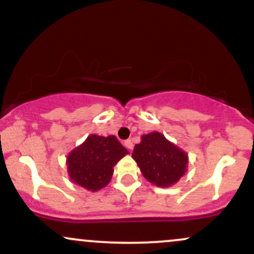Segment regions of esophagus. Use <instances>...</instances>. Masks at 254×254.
<instances>
[{
	"label": "esophagus",
	"mask_w": 254,
	"mask_h": 254,
	"mask_svg": "<svg viewBox=\"0 0 254 254\" xmlns=\"http://www.w3.org/2000/svg\"><path fill=\"white\" fill-rule=\"evenodd\" d=\"M124 145L127 148V149H130V150L133 148V143H132V141H131V139H127V141L124 142Z\"/></svg>",
	"instance_id": "1"
}]
</instances>
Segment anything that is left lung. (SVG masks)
I'll return each instance as SVG.
<instances>
[{"label": "left lung", "instance_id": "8db88e82", "mask_svg": "<svg viewBox=\"0 0 254 254\" xmlns=\"http://www.w3.org/2000/svg\"><path fill=\"white\" fill-rule=\"evenodd\" d=\"M142 174L148 182L160 188L173 185L184 176L188 165V155L171 143L160 132L142 136L132 153Z\"/></svg>", "mask_w": 254, "mask_h": 254}]
</instances>
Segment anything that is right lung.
Listing matches in <instances>:
<instances>
[{
	"mask_svg": "<svg viewBox=\"0 0 254 254\" xmlns=\"http://www.w3.org/2000/svg\"><path fill=\"white\" fill-rule=\"evenodd\" d=\"M127 154V150L117 137L90 135L69 154V176L72 183L87 190L98 191L110 183L113 166Z\"/></svg>",
	"mask_w": 254,
	"mask_h": 254,
	"instance_id": "obj_1",
	"label": "right lung"
}]
</instances>
